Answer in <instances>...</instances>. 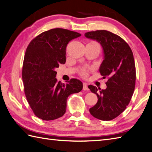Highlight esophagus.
<instances>
[{"mask_svg": "<svg viewBox=\"0 0 152 152\" xmlns=\"http://www.w3.org/2000/svg\"><path fill=\"white\" fill-rule=\"evenodd\" d=\"M83 89L84 90V91H88V90H89V88L88 87V84H87L86 83H83Z\"/></svg>", "mask_w": 152, "mask_h": 152, "instance_id": "34e87169", "label": "esophagus"}]
</instances>
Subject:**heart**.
<instances>
[{"mask_svg":"<svg viewBox=\"0 0 152 152\" xmlns=\"http://www.w3.org/2000/svg\"><path fill=\"white\" fill-rule=\"evenodd\" d=\"M89 44L96 45V46H99V45L98 44V43H96V42H95V41H92V42H91L89 43ZM99 47H100V46H99ZM89 69H87V68H83L82 69L80 70V75H81L82 76H83V77H86V76H88V72H89Z\"/></svg>","mask_w":152,"mask_h":152,"instance_id":"b5f03b06","label":"heart"}]
</instances>
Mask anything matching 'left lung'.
Wrapping results in <instances>:
<instances>
[{"instance_id": "8db88e82", "label": "left lung", "mask_w": 152, "mask_h": 152, "mask_svg": "<svg viewBox=\"0 0 152 152\" xmlns=\"http://www.w3.org/2000/svg\"><path fill=\"white\" fill-rule=\"evenodd\" d=\"M85 36L98 41L102 46L104 57L99 71L103 78H108L105 89L88 86L98 97L89 112L101 120H112L125 110L133 95L136 68L133 51L122 38L108 31L88 32Z\"/></svg>"}]
</instances>
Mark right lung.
<instances>
[{"instance_id":"obj_1","label":"right lung","mask_w":152,"mask_h":152,"mask_svg":"<svg viewBox=\"0 0 152 152\" xmlns=\"http://www.w3.org/2000/svg\"><path fill=\"white\" fill-rule=\"evenodd\" d=\"M76 32L56 28L45 31L31 41L25 51L22 69L24 92L34 115L50 121L64 114L67 98L82 91L83 83L72 78L58 82L55 69L66 62V48Z\"/></svg>"}]
</instances>
